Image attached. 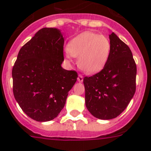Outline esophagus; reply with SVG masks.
Returning <instances> with one entry per match:
<instances>
[{
	"label": "esophagus",
	"mask_w": 151,
	"mask_h": 151,
	"mask_svg": "<svg viewBox=\"0 0 151 151\" xmlns=\"http://www.w3.org/2000/svg\"><path fill=\"white\" fill-rule=\"evenodd\" d=\"M78 81H79V82H82V81H83V76H81V75H78Z\"/></svg>",
	"instance_id": "1"
}]
</instances>
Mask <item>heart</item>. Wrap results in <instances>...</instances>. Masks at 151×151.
I'll list each match as a JSON object with an SVG mask.
<instances>
[{
    "label": "heart",
    "mask_w": 151,
    "mask_h": 151,
    "mask_svg": "<svg viewBox=\"0 0 151 151\" xmlns=\"http://www.w3.org/2000/svg\"><path fill=\"white\" fill-rule=\"evenodd\" d=\"M66 58L72 62V56L78 58V66L88 74L103 70L109 58L111 42L106 36L85 31L71 40L67 45Z\"/></svg>",
    "instance_id": "obj_1"
}]
</instances>
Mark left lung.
<instances>
[{
	"label": "left lung",
	"instance_id": "obj_1",
	"mask_svg": "<svg viewBox=\"0 0 151 151\" xmlns=\"http://www.w3.org/2000/svg\"><path fill=\"white\" fill-rule=\"evenodd\" d=\"M109 58L99 73L84 78L85 106L101 120L117 117L125 110L135 92L136 64L130 48L112 32L109 35Z\"/></svg>",
	"mask_w": 151,
	"mask_h": 151
}]
</instances>
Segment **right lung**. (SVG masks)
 <instances>
[{"label": "right lung", "mask_w": 151, "mask_h": 151, "mask_svg": "<svg viewBox=\"0 0 151 151\" xmlns=\"http://www.w3.org/2000/svg\"><path fill=\"white\" fill-rule=\"evenodd\" d=\"M64 39L59 29L44 27L21 48L12 71L13 94L22 111L39 122L58 115L77 81L76 71L66 70Z\"/></svg>", "instance_id": "obj_1"}]
</instances>
